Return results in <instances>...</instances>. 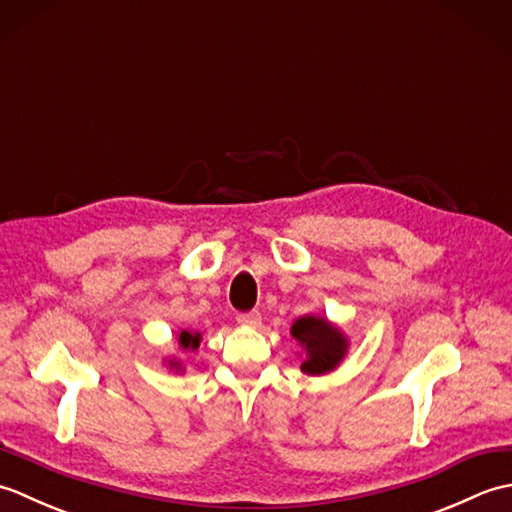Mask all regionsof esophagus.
Instances as JSON below:
<instances>
[{
	"instance_id": "1",
	"label": "esophagus",
	"mask_w": 512,
	"mask_h": 512,
	"mask_svg": "<svg viewBox=\"0 0 512 512\" xmlns=\"http://www.w3.org/2000/svg\"><path fill=\"white\" fill-rule=\"evenodd\" d=\"M237 323L239 325H248V328H257V325L262 323V314H259L257 310H253V312H239L237 314Z\"/></svg>"
}]
</instances>
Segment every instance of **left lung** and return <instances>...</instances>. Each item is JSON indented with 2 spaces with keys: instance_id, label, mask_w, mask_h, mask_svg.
Instances as JSON below:
<instances>
[{
  "instance_id": "8db88e82",
  "label": "left lung",
  "mask_w": 512,
  "mask_h": 512,
  "mask_svg": "<svg viewBox=\"0 0 512 512\" xmlns=\"http://www.w3.org/2000/svg\"><path fill=\"white\" fill-rule=\"evenodd\" d=\"M292 336L306 347V361L301 369L306 374H328L343 361L347 352V339L339 328L321 317H301L292 323Z\"/></svg>"
}]
</instances>
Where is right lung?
I'll return each instance as SVG.
<instances>
[{
	"label": "right lung",
	"instance_id": "1",
	"mask_svg": "<svg viewBox=\"0 0 512 512\" xmlns=\"http://www.w3.org/2000/svg\"><path fill=\"white\" fill-rule=\"evenodd\" d=\"M180 345H182V350H198V345H200V334L195 332V334H191V332H187V330H182L180 332ZM178 363H173V367H176Z\"/></svg>",
	"mask_w": 512,
	"mask_h": 512
}]
</instances>
